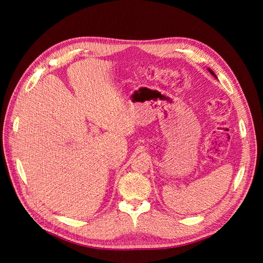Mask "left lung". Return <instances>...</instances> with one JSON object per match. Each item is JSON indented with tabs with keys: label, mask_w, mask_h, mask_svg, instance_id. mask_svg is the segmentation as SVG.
<instances>
[{
	"label": "left lung",
	"mask_w": 263,
	"mask_h": 263,
	"mask_svg": "<svg viewBox=\"0 0 263 263\" xmlns=\"http://www.w3.org/2000/svg\"><path fill=\"white\" fill-rule=\"evenodd\" d=\"M208 69H209V71H210V72H211V73H212V74H213V76H214V77H215V78H216V79H217V77H216V74H215V73H214V72H213V71H212V70H211V69H210V68H208Z\"/></svg>",
	"instance_id": "1"
}]
</instances>
